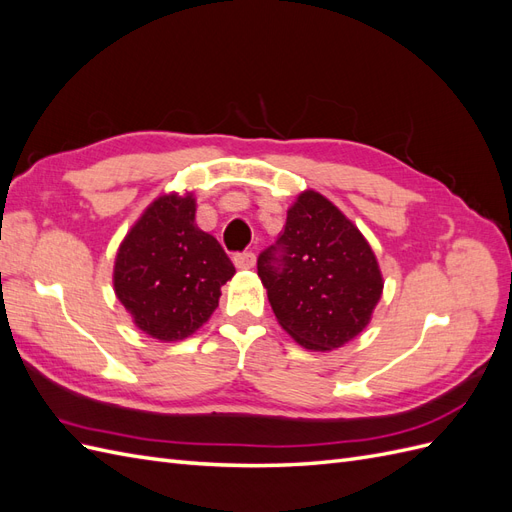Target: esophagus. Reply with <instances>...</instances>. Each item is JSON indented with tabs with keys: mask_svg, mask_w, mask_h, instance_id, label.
<instances>
[{
	"mask_svg": "<svg viewBox=\"0 0 512 512\" xmlns=\"http://www.w3.org/2000/svg\"><path fill=\"white\" fill-rule=\"evenodd\" d=\"M235 267L237 269H254L256 265V256L252 252H241V254H235Z\"/></svg>",
	"mask_w": 512,
	"mask_h": 512,
	"instance_id": "obj_1",
	"label": "esophagus"
}]
</instances>
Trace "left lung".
<instances>
[{"label": "left lung", "instance_id": "1", "mask_svg": "<svg viewBox=\"0 0 512 512\" xmlns=\"http://www.w3.org/2000/svg\"><path fill=\"white\" fill-rule=\"evenodd\" d=\"M258 277L282 329L318 352L359 335L384 288L361 230L314 190L288 209L282 235L258 256Z\"/></svg>", "mask_w": 512, "mask_h": 512}]
</instances>
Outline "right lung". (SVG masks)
I'll use <instances>...</instances> for the list:
<instances>
[{
	"mask_svg": "<svg viewBox=\"0 0 512 512\" xmlns=\"http://www.w3.org/2000/svg\"><path fill=\"white\" fill-rule=\"evenodd\" d=\"M232 275L218 239L196 226L194 196L173 192L153 200L121 241L113 286L138 329L179 342L211 318Z\"/></svg>",
	"mask_w": 512,
	"mask_h": 512,
	"instance_id": "add662e5",
	"label": "right lung"
}]
</instances>
